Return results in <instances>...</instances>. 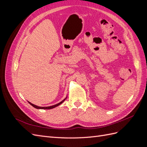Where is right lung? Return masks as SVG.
<instances>
[{
    "label": "right lung",
    "mask_w": 147,
    "mask_h": 147,
    "mask_svg": "<svg viewBox=\"0 0 147 147\" xmlns=\"http://www.w3.org/2000/svg\"><path fill=\"white\" fill-rule=\"evenodd\" d=\"M66 98H67V97H65V98L63 100H62L61 102H59V103H58V104H56V105H52V106H50V107H39V106H37V105H34V104H32V103H30V102H29L28 101V102L29 103L32 105V107H34V108H35V109H53V108H55V107H57L58 105H61L62 103H63V102H64V100L66 99Z\"/></svg>",
    "instance_id": "obj_1"
}]
</instances>
